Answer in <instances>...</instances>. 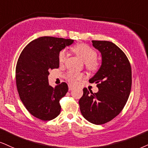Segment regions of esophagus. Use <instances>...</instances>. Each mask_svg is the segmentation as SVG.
Returning a JSON list of instances; mask_svg holds the SVG:
<instances>
[{"instance_id": "obj_1", "label": "esophagus", "mask_w": 148, "mask_h": 148, "mask_svg": "<svg viewBox=\"0 0 148 148\" xmlns=\"http://www.w3.org/2000/svg\"><path fill=\"white\" fill-rule=\"evenodd\" d=\"M73 90V86L71 85H69V90L71 91V90Z\"/></svg>"}]
</instances>
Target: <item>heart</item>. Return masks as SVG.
<instances>
[{
    "label": "heart",
    "instance_id": "b5f03b06",
    "mask_svg": "<svg viewBox=\"0 0 148 148\" xmlns=\"http://www.w3.org/2000/svg\"><path fill=\"white\" fill-rule=\"evenodd\" d=\"M73 51L75 54L85 63L86 68L88 71H95L99 69V62L97 61L96 58L97 53L93 49L91 48L86 44H79L73 48ZM67 58V53L65 49L62 50L59 53L58 61L60 64L65 63ZM84 75L83 74L75 73L73 72H68L66 74V78L72 84H75L77 80L84 79Z\"/></svg>",
    "mask_w": 148,
    "mask_h": 148
}]
</instances>
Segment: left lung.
I'll return each instance as SVG.
<instances>
[{"label": "left lung", "mask_w": 148, "mask_h": 148, "mask_svg": "<svg viewBox=\"0 0 148 148\" xmlns=\"http://www.w3.org/2000/svg\"><path fill=\"white\" fill-rule=\"evenodd\" d=\"M92 43L101 52L102 62L89 82H95L99 91L93 93L84 88L79 104L87 121L101 125L113 119L124 108L132 86V69L127 56L114 43L100 40Z\"/></svg>", "instance_id": "8db88e82"}]
</instances>
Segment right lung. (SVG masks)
Listing matches in <instances>:
<instances>
[{"label":"right lung","instance_id":"1","mask_svg":"<svg viewBox=\"0 0 148 148\" xmlns=\"http://www.w3.org/2000/svg\"><path fill=\"white\" fill-rule=\"evenodd\" d=\"M73 43V40L44 36L24 48L16 67V81L21 100L35 117L49 121L59 115L60 100L68 92V85L62 82L49 84L50 69H58L60 51Z\"/></svg>","mask_w":148,"mask_h":148}]
</instances>
